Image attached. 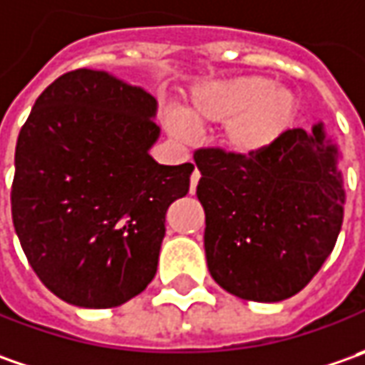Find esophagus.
Returning a JSON list of instances; mask_svg holds the SVG:
<instances>
[{"mask_svg":"<svg viewBox=\"0 0 365 365\" xmlns=\"http://www.w3.org/2000/svg\"><path fill=\"white\" fill-rule=\"evenodd\" d=\"M197 182H200V171L194 170L192 178H190V194H194L195 192V185H197Z\"/></svg>","mask_w":365,"mask_h":365,"instance_id":"1","label":"esophagus"}]
</instances>
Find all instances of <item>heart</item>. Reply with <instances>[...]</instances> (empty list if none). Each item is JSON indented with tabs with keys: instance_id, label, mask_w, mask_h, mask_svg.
<instances>
[{
	"instance_id": "b5f03b06",
	"label": "heart",
	"mask_w": 365,
	"mask_h": 365,
	"mask_svg": "<svg viewBox=\"0 0 365 365\" xmlns=\"http://www.w3.org/2000/svg\"><path fill=\"white\" fill-rule=\"evenodd\" d=\"M299 110L297 95L287 86H277L269 76H234L226 81L197 84L185 119L168 117V129L178 139L190 137V125L207 127L226 123L224 143L238 155H258L283 139L293 127Z\"/></svg>"
}]
</instances>
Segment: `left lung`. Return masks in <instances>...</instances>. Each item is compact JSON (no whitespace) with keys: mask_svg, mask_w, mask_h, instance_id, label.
Returning <instances> with one entry per match:
<instances>
[{"mask_svg":"<svg viewBox=\"0 0 365 365\" xmlns=\"http://www.w3.org/2000/svg\"><path fill=\"white\" fill-rule=\"evenodd\" d=\"M337 145L323 125L289 129L258 155L197 149L207 270L232 295L277 303L297 295L331 255L344 222Z\"/></svg>","mask_w":365,"mask_h":365,"instance_id":"1","label":"left lung"}]
</instances>
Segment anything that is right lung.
<instances>
[{
	"instance_id": "obj_1",
	"label": "right lung",
	"mask_w": 365,
	"mask_h": 365,
	"mask_svg": "<svg viewBox=\"0 0 365 365\" xmlns=\"http://www.w3.org/2000/svg\"><path fill=\"white\" fill-rule=\"evenodd\" d=\"M158 101L103 70L52 82L19 131L11 218L38 279L62 301L119 307L158 270L168 207L192 163L159 165Z\"/></svg>"
}]
</instances>
